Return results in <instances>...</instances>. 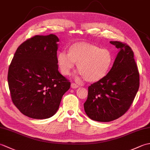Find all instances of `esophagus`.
Listing matches in <instances>:
<instances>
[{
  "label": "esophagus",
  "mask_w": 150,
  "mask_h": 150,
  "mask_svg": "<svg viewBox=\"0 0 150 150\" xmlns=\"http://www.w3.org/2000/svg\"><path fill=\"white\" fill-rule=\"evenodd\" d=\"M71 87L73 89H75V88H77L79 86H78V85L77 84L73 83V82H72V83L71 84Z\"/></svg>",
  "instance_id": "34e87169"
}]
</instances>
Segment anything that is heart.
Here are the masks:
<instances>
[{
	"label": "heart",
	"instance_id": "heart-1",
	"mask_svg": "<svg viewBox=\"0 0 150 150\" xmlns=\"http://www.w3.org/2000/svg\"><path fill=\"white\" fill-rule=\"evenodd\" d=\"M113 62L111 52L106 48L86 42H77L69 46L68 53L60 52L57 62L63 75L71 74L77 64L79 75L90 82H95L106 77Z\"/></svg>",
	"mask_w": 150,
	"mask_h": 150
}]
</instances>
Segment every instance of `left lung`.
I'll return each instance as SVG.
<instances>
[{
  "label": "left lung",
  "mask_w": 150,
  "mask_h": 150,
  "mask_svg": "<svg viewBox=\"0 0 150 150\" xmlns=\"http://www.w3.org/2000/svg\"><path fill=\"white\" fill-rule=\"evenodd\" d=\"M119 52L106 77L88 87L86 113L98 122H110L128 110L139 88V73L131 47L110 41Z\"/></svg>",
  "instance_id": "left-lung-1"
}]
</instances>
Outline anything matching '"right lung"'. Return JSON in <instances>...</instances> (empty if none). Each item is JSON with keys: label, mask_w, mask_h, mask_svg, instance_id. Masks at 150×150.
<instances>
[{"label": "right lung", "mask_w": 150, "mask_h": 150, "mask_svg": "<svg viewBox=\"0 0 150 150\" xmlns=\"http://www.w3.org/2000/svg\"><path fill=\"white\" fill-rule=\"evenodd\" d=\"M55 35H36L18 46L9 67L8 81L13 103L28 117L45 119L59 108L70 82L57 62Z\"/></svg>", "instance_id": "add662e5"}]
</instances>
